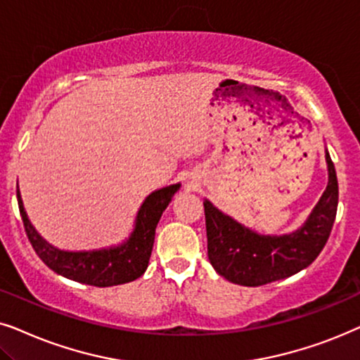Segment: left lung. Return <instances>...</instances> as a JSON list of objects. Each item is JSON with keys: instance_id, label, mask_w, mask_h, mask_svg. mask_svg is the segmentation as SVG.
Segmentation results:
<instances>
[{"instance_id": "8db88e82", "label": "left lung", "mask_w": 360, "mask_h": 360, "mask_svg": "<svg viewBox=\"0 0 360 360\" xmlns=\"http://www.w3.org/2000/svg\"><path fill=\"white\" fill-rule=\"evenodd\" d=\"M328 186L306 222L291 233L263 236L204 200L207 255L214 270L242 286H260L304 270L328 242L338 212V176L328 150Z\"/></svg>"}]
</instances>
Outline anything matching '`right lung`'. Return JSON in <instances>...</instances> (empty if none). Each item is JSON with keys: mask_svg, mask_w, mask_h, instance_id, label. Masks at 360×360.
<instances>
[{"mask_svg": "<svg viewBox=\"0 0 360 360\" xmlns=\"http://www.w3.org/2000/svg\"><path fill=\"white\" fill-rule=\"evenodd\" d=\"M179 188L181 184L177 183L153 191L138 209L135 227L130 237L120 245L79 252L60 250L42 238L24 210L19 188H16V195L24 229L37 257L57 275L79 283L105 288V286L130 283L146 271L155 243L156 225Z\"/></svg>", "mask_w": 360, "mask_h": 360, "instance_id": "obj_1", "label": "right lung"}]
</instances>
